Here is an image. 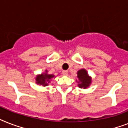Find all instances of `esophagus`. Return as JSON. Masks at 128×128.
<instances>
[{
  "mask_svg": "<svg viewBox=\"0 0 128 128\" xmlns=\"http://www.w3.org/2000/svg\"><path fill=\"white\" fill-rule=\"evenodd\" d=\"M62 74L64 75V76H68V72L66 71V70H65V71H63L62 72Z\"/></svg>",
  "mask_w": 128,
  "mask_h": 128,
  "instance_id": "1",
  "label": "esophagus"
}]
</instances>
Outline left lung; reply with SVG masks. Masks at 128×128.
Returning a JSON list of instances; mask_svg holds the SVG:
<instances>
[{"label":"left lung","mask_w":128,"mask_h":128,"mask_svg":"<svg viewBox=\"0 0 128 128\" xmlns=\"http://www.w3.org/2000/svg\"><path fill=\"white\" fill-rule=\"evenodd\" d=\"M78 78L79 81L78 82V87L80 88H89V86L91 85L92 80L91 78L88 75V72L85 69L80 70L78 72Z\"/></svg>","instance_id":"left-lung-1"}]
</instances>
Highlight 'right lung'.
<instances>
[{"label":"right lung","instance_id":"add662e5","mask_svg":"<svg viewBox=\"0 0 128 128\" xmlns=\"http://www.w3.org/2000/svg\"><path fill=\"white\" fill-rule=\"evenodd\" d=\"M54 78V76L53 74H48L47 70H45L44 73H42L40 75H37L35 78L36 80V84H39L40 86H47L48 85L50 81L52 80V78Z\"/></svg>","mask_w":128,"mask_h":128}]
</instances>
